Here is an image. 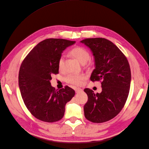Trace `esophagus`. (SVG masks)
I'll list each match as a JSON object with an SVG mask.
<instances>
[{
	"label": "esophagus",
	"instance_id": "1",
	"mask_svg": "<svg viewBox=\"0 0 149 149\" xmlns=\"http://www.w3.org/2000/svg\"><path fill=\"white\" fill-rule=\"evenodd\" d=\"M74 90H75V92H76V93H80V92H82V91H83V89L79 88H75Z\"/></svg>",
	"mask_w": 149,
	"mask_h": 149
}]
</instances>
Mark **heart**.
Segmentation results:
<instances>
[{
    "label": "heart",
    "mask_w": 149,
    "mask_h": 149,
    "mask_svg": "<svg viewBox=\"0 0 149 149\" xmlns=\"http://www.w3.org/2000/svg\"><path fill=\"white\" fill-rule=\"evenodd\" d=\"M71 55L74 56L81 63L84 64L86 63L90 58L89 52L86 49L81 47H77L73 48L71 50ZM65 66V56L62 55L60 56L59 60H58V68L59 70H62L64 68ZM87 76L84 73L69 74L66 76V81L72 85L80 86L83 83L84 80L86 78Z\"/></svg>",
    "instance_id": "b5f03b06"
}]
</instances>
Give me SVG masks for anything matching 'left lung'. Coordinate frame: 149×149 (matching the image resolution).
Wrapping results in <instances>:
<instances>
[{"mask_svg": "<svg viewBox=\"0 0 149 149\" xmlns=\"http://www.w3.org/2000/svg\"><path fill=\"white\" fill-rule=\"evenodd\" d=\"M90 48L95 62L92 81H101L102 91L94 93L86 88L88 100L84 106V116L94 123L114 118L124 106L129 95L131 72L127 58L119 48L103 38H86L81 41Z\"/></svg>", "mask_w": 149, "mask_h": 149, "instance_id": "8db88e82", "label": "left lung"}]
</instances>
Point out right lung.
<instances>
[{
    "instance_id": "1",
    "label": "right lung",
    "mask_w": 149,
    "mask_h": 149,
    "mask_svg": "<svg viewBox=\"0 0 149 149\" xmlns=\"http://www.w3.org/2000/svg\"><path fill=\"white\" fill-rule=\"evenodd\" d=\"M75 42L60 38L44 40L22 63L19 74L21 95L28 110L40 120L54 123L61 119L66 104L74 96L75 91L67 86L56 91L50 80L53 74L58 73L61 53Z\"/></svg>"
}]
</instances>
